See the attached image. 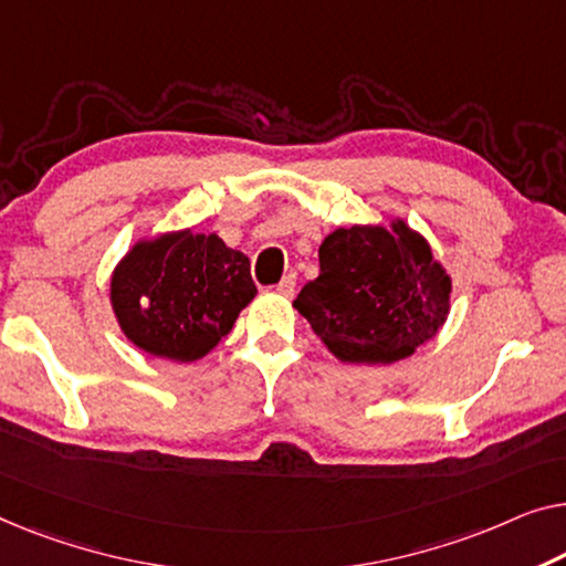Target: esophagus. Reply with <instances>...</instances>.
Returning a JSON list of instances; mask_svg holds the SVG:
<instances>
[{
	"mask_svg": "<svg viewBox=\"0 0 566 566\" xmlns=\"http://www.w3.org/2000/svg\"><path fill=\"white\" fill-rule=\"evenodd\" d=\"M294 286H297V276H294V274H286L284 280H282L280 284H276V292H280L282 297H292V294H294Z\"/></svg>",
	"mask_w": 566,
	"mask_h": 566,
	"instance_id": "obj_1",
	"label": "esophagus"
}]
</instances>
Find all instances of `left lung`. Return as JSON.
Masks as SVG:
<instances>
[{"label": "left lung", "mask_w": 566, "mask_h": 566, "mask_svg": "<svg viewBox=\"0 0 566 566\" xmlns=\"http://www.w3.org/2000/svg\"><path fill=\"white\" fill-rule=\"evenodd\" d=\"M450 300L452 280L429 241L396 216L327 233L319 276L292 307L343 364L389 366L442 331Z\"/></svg>", "instance_id": "1"}]
</instances>
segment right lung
<instances>
[{
    "instance_id": "obj_1",
    "label": "right lung",
    "mask_w": 566,
    "mask_h": 566,
    "mask_svg": "<svg viewBox=\"0 0 566 566\" xmlns=\"http://www.w3.org/2000/svg\"><path fill=\"white\" fill-rule=\"evenodd\" d=\"M256 297L249 256L196 226L142 235L108 284L116 323L132 345L155 358L192 364L231 333Z\"/></svg>"
}]
</instances>
